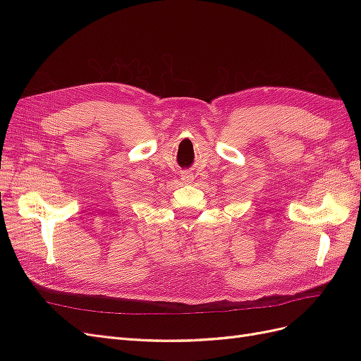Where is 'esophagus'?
I'll return each mask as SVG.
<instances>
[{"label":"esophagus","mask_w":361,"mask_h":361,"mask_svg":"<svg viewBox=\"0 0 361 361\" xmlns=\"http://www.w3.org/2000/svg\"><path fill=\"white\" fill-rule=\"evenodd\" d=\"M183 182H191V176H183Z\"/></svg>","instance_id":"obj_1"}]
</instances>
